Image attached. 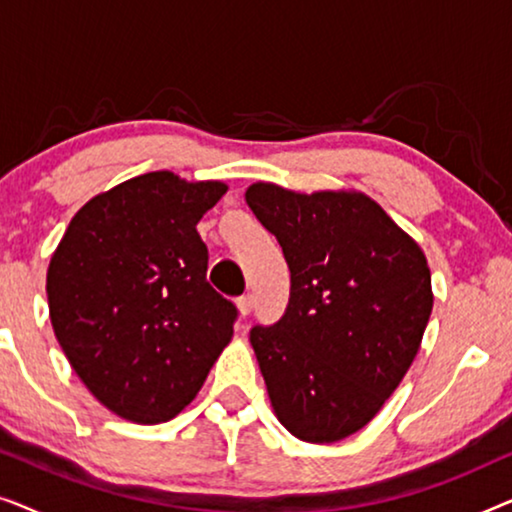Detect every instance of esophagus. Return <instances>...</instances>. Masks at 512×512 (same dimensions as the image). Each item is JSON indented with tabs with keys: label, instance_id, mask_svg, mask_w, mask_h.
I'll use <instances>...</instances> for the list:
<instances>
[{
	"label": "esophagus",
	"instance_id": "esophagus-1",
	"mask_svg": "<svg viewBox=\"0 0 512 512\" xmlns=\"http://www.w3.org/2000/svg\"><path fill=\"white\" fill-rule=\"evenodd\" d=\"M251 307H254V298L251 296L237 298V312H240V317H247V314L251 312Z\"/></svg>",
	"mask_w": 512,
	"mask_h": 512
}]
</instances>
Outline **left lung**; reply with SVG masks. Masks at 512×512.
Segmentation results:
<instances>
[{
	"mask_svg": "<svg viewBox=\"0 0 512 512\" xmlns=\"http://www.w3.org/2000/svg\"><path fill=\"white\" fill-rule=\"evenodd\" d=\"M244 200L277 237L291 296L275 326L251 328L272 410L305 443L361 431L415 361L433 310L419 244L370 198L256 181Z\"/></svg>",
	"mask_w": 512,
	"mask_h": 512,
	"instance_id": "1",
	"label": "left lung"
}]
</instances>
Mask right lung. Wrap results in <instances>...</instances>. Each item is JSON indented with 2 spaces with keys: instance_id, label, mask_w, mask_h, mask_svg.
Instances as JSON below:
<instances>
[{
  "instance_id": "obj_1",
  "label": "right lung",
  "mask_w": 512,
  "mask_h": 512,
  "mask_svg": "<svg viewBox=\"0 0 512 512\" xmlns=\"http://www.w3.org/2000/svg\"><path fill=\"white\" fill-rule=\"evenodd\" d=\"M223 181L160 170L90 198L46 272L48 314L69 366L114 415L177 417L233 338L237 310L207 282L198 221Z\"/></svg>"
}]
</instances>
